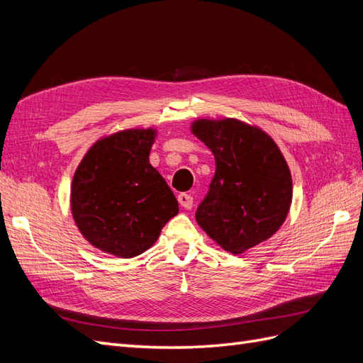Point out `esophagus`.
Returning a JSON list of instances; mask_svg holds the SVG:
<instances>
[{"instance_id":"obj_1","label":"esophagus","mask_w":363,"mask_h":363,"mask_svg":"<svg viewBox=\"0 0 363 363\" xmlns=\"http://www.w3.org/2000/svg\"><path fill=\"white\" fill-rule=\"evenodd\" d=\"M177 200H179L180 206L184 207V208H188V211H189V208H192V206H194V199H192L189 194H184V192L180 194L177 196Z\"/></svg>"}]
</instances>
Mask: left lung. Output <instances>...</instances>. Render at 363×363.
<instances>
[{"instance_id":"1","label":"left lung","mask_w":363,"mask_h":363,"mask_svg":"<svg viewBox=\"0 0 363 363\" xmlns=\"http://www.w3.org/2000/svg\"><path fill=\"white\" fill-rule=\"evenodd\" d=\"M215 156V175L195 219L208 238L232 255L269 239L286 219L292 177L274 139L235 118L191 124Z\"/></svg>"}]
</instances>
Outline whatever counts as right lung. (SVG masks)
I'll return each mask as SVG.
<instances>
[{
	"mask_svg": "<svg viewBox=\"0 0 363 363\" xmlns=\"http://www.w3.org/2000/svg\"><path fill=\"white\" fill-rule=\"evenodd\" d=\"M156 128H128L98 139L77 167L71 213L92 247L130 259L155 245L179 213L169 186L150 163Z\"/></svg>",
	"mask_w": 363,
	"mask_h": 363,
	"instance_id": "1",
	"label": "right lung"
}]
</instances>
